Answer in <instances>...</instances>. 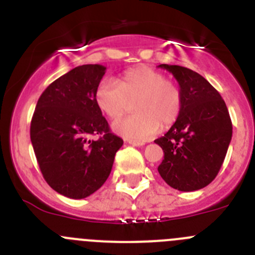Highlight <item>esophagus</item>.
<instances>
[{
	"mask_svg": "<svg viewBox=\"0 0 255 255\" xmlns=\"http://www.w3.org/2000/svg\"><path fill=\"white\" fill-rule=\"evenodd\" d=\"M128 143L131 144V145H135V147H141V145H144V141H140V140H128Z\"/></svg>",
	"mask_w": 255,
	"mask_h": 255,
	"instance_id": "obj_1",
	"label": "esophagus"
}]
</instances>
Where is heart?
I'll use <instances>...</instances> for the list:
<instances>
[{
  "label": "heart",
  "mask_w": 255,
  "mask_h": 255,
  "mask_svg": "<svg viewBox=\"0 0 255 255\" xmlns=\"http://www.w3.org/2000/svg\"><path fill=\"white\" fill-rule=\"evenodd\" d=\"M94 100L103 114L116 120L134 101L135 114L114 124L117 134L130 139H147L161 128L175 123L181 110L182 93L173 80L149 66L130 69L117 80L103 79L97 85Z\"/></svg>",
  "instance_id": "1"
}]
</instances>
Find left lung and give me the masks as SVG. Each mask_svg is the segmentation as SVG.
I'll return each instance as SVG.
<instances>
[{"mask_svg":"<svg viewBox=\"0 0 255 255\" xmlns=\"http://www.w3.org/2000/svg\"><path fill=\"white\" fill-rule=\"evenodd\" d=\"M179 83L181 110L163 136L155 139L164 153L158 172L168 185L194 191L217 176L233 136L226 103L206 79L188 67L162 64Z\"/></svg>","mask_w":255,"mask_h":255,"instance_id":"left-lung-1","label":"left lung"}]
</instances>
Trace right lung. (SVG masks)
I'll return each instance as SVG.
<instances>
[{"label": "right lung", "instance_id": "obj_1", "mask_svg": "<svg viewBox=\"0 0 255 255\" xmlns=\"http://www.w3.org/2000/svg\"><path fill=\"white\" fill-rule=\"evenodd\" d=\"M106 67L82 65L56 79L38 100L30 140L40 172L61 195L83 199L108 179L124 140L112 134L94 92ZM92 134L100 139L92 141Z\"/></svg>", "mask_w": 255, "mask_h": 255}]
</instances>
